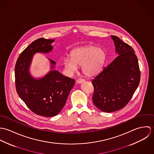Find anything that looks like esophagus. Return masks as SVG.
<instances>
[{
	"instance_id": "obj_1",
	"label": "esophagus",
	"mask_w": 154,
	"mask_h": 154,
	"mask_svg": "<svg viewBox=\"0 0 154 154\" xmlns=\"http://www.w3.org/2000/svg\"><path fill=\"white\" fill-rule=\"evenodd\" d=\"M84 81H85V80H84V79H78V80H77L76 82H77L78 84H81V83L84 82Z\"/></svg>"
}]
</instances>
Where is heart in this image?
<instances>
[{"label": "heart", "instance_id": "b5f03b06", "mask_svg": "<svg viewBox=\"0 0 154 154\" xmlns=\"http://www.w3.org/2000/svg\"><path fill=\"white\" fill-rule=\"evenodd\" d=\"M106 60V53L102 48L94 45L78 47L71 53V58L64 59L65 68L70 73L78 70V66H82V73L91 77L98 73L103 69Z\"/></svg>", "mask_w": 154, "mask_h": 154}]
</instances>
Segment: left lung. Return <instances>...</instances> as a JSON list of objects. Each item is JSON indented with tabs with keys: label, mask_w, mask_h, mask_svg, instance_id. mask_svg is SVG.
Returning a JSON list of instances; mask_svg holds the SVG:
<instances>
[{
	"label": "left lung",
	"mask_w": 154,
	"mask_h": 154,
	"mask_svg": "<svg viewBox=\"0 0 154 154\" xmlns=\"http://www.w3.org/2000/svg\"><path fill=\"white\" fill-rule=\"evenodd\" d=\"M116 58L92 81L94 105L111 112L125 107L137 88L140 78L138 60L132 47L118 37L111 35Z\"/></svg>",
	"instance_id": "1"
}]
</instances>
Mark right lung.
<instances>
[{
    "label": "right lung",
    "mask_w": 154,
    "mask_h": 154,
    "mask_svg": "<svg viewBox=\"0 0 154 154\" xmlns=\"http://www.w3.org/2000/svg\"><path fill=\"white\" fill-rule=\"evenodd\" d=\"M54 40L41 38L28 46L18 57L15 68L17 93L26 106L37 115L53 117L66 104L75 80L55 70L56 62L48 59L50 70L42 78H34L29 67L37 53L47 54L53 47Z\"/></svg>",
    "instance_id": "add662e5"
}]
</instances>
